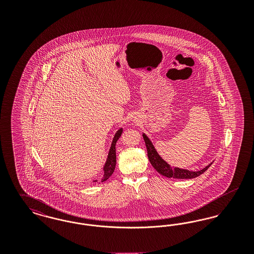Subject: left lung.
Masks as SVG:
<instances>
[{
	"instance_id": "8db88e82",
	"label": "left lung",
	"mask_w": 254,
	"mask_h": 254,
	"mask_svg": "<svg viewBox=\"0 0 254 254\" xmlns=\"http://www.w3.org/2000/svg\"><path fill=\"white\" fill-rule=\"evenodd\" d=\"M144 140H145V146L147 149V157L150 162V164L152 165V167L157 170L160 174H162L163 176H166L168 178H175V179H192L199 175H201L202 173H204L206 169H208L211 164H209L208 166H206L199 171H190L188 169H182L179 168H171L167 162H165L162 158L159 156L157 151L155 150L154 146L151 144L150 140L147 138V136L143 134Z\"/></svg>"
}]
</instances>
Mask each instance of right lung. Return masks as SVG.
<instances>
[{
  "label": "right lung",
  "instance_id": "1",
  "mask_svg": "<svg viewBox=\"0 0 254 254\" xmlns=\"http://www.w3.org/2000/svg\"><path fill=\"white\" fill-rule=\"evenodd\" d=\"M122 132H123V129L120 128L113 138V141H112V144H111V147L109 149V156H108V160H107V163L105 165V168H104V174L103 176L101 177V179L99 180V182L103 183V182L107 181L109 179V177L112 175L114 169H115V166H116V148H115V145L118 141V139L120 138Z\"/></svg>",
  "mask_w": 254,
  "mask_h": 254
}]
</instances>
